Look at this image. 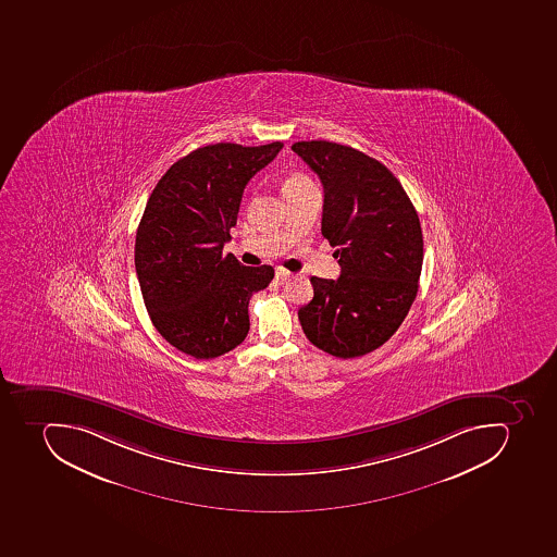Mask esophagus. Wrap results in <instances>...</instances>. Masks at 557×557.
Masks as SVG:
<instances>
[{
	"label": "esophagus",
	"mask_w": 557,
	"mask_h": 557,
	"mask_svg": "<svg viewBox=\"0 0 557 557\" xmlns=\"http://www.w3.org/2000/svg\"><path fill=\"white\" fill-rule=\"evenodd\" d=\"M289 276H292V272L286 271V269H276V280L280 281V283H283V281L288 280Z\"/></svg>",
	"instance_id": "esophagus-1"
}]
</instances>
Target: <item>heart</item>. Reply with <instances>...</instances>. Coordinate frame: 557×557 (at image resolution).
<instances>
[{
  "label": "heart",
  "instance_id": "heart-1",
  "mask_svg": "<svg viewBox=\"0 0 557 557\" xmlns=\"http://www.w3.org/2000/svg\"><path fill=\"white\" fill-rule=\"evenodd\" d=\"M312 185H314V183L311 182L309 176L294 171V173L286 174L285 180H283V191H285V194H292V191L302 190V188L312 187Z\"/></svg>",
  "mask_w": 557,
  "mask_h": 557
}]
</instances>
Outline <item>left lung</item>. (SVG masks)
I'll list each match as a JSON object with an SVG mask.
<instances>
[{"instance_id":"8db88e82","label":"left lung","mask_w":557,"mask_h":557,"mask_svg":"<svg viewBox=\"0 0 557 557\" xmlns=\"http://www.w3.org/2000/svg\"><path fill=\"white\" fill-rule=\"evenodd\" d=\"M292 150L323 183L321 234L341 265L338 280L311 277L314 297L298 320L321 351L363 357L395 334L418 295V213L392 171L363 151L321 139Z\"/></svg>"}]
</instances>
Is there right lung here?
<instances>
[{"instance_id":"add662e5","label":"right lung","mask_w":557,"mask_h":557,"mask_svg":"<svg viewBox=\"0 0 557 557\" xmlns=\"http://www.w3.org/2000/svg\"><path fill=\"white\" fill-rule=\"evenodd\" d=\"M283 143H216L174 162L139 222L134 265L157 332L197 360L222 357L248 335L251 295L268 288L271 265L246 268L223 255L249 180Z\"/></svg>"}]
</instances>
